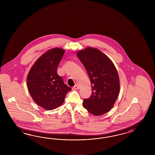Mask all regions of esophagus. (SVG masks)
<instances>
[{"label":"esophagus","mask_w":155,"mask_h":155,"mask_svg":"<svg viewBox=\"0 0 155 155\" xmlns=\"http://www.w3.org/2000/svg\"><path fill=\"white\" fill-rule=\"evenodd\" d=\"M78 89H79V86L77 85V84H76V85H75V86L73 87V90H74Z\"/></svg>","instance_id":"esophagus-1"}]
</instances>
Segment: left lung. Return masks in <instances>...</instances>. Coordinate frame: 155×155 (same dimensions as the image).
<instances>
[{"instance_id":"left-lung-1","label":"left lung","mask_w":155,"mask_h":155,"mask_svg":"<svg viewBox=\"0 0 155 155\" xmlns=\"http://www.w3.org/2000/svg\"><path fill=\"white\" fill-rule=\"evenodd\" d=\"M77 55L91 84L92 94L89 98L84 99V107L96 116L107 113L113 107L120 91L115 66L108 57L96 48H87L77 52Z\"/></svg>"}]
</instances>
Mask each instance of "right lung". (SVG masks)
I'll use <instances>...</instances> for the list:
<instances>
[{
    "instance_id": "add662e5",
    "label": "right lung",
    "mask_w": 155,
    "mask_h": 155,
    "mask_svg": "<svg viewBox=\"0 0 155 155\" xmlns=\"http://www.w3.org/2000/svg\"><path fill=\"white\" fill-rule=\"evenodd\" d=\"M64 52L58 48L48 51L35 62L28 73L29 94L35 103L48 110L62 105L66 94L71 90L57 73Z\"/></svg>"
}]
</instances>
